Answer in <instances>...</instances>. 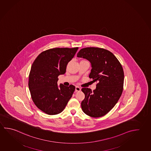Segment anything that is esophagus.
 <instances>
[{
	"label": "esophagus",
	"instance_id": "34e87169",
	"mask_svg": "<svg viewBox=\"0 0 151 151\" xmlns=\"http://www.w3.org/2000/svg\"><path fill=\"white\" fill-rule=\"evenodd\" d=\"M81 90V88L80 87H78V86H76V87H75V92H76L80 91Z\"/></svg>",
	"mask_w": 151,
	"mask_h": 151
}]
</instances>
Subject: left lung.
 I'll use <instances>...</instances> for the list:
<instances>
[{
    "instance_id": "left-lung-1",
    "label": "left lung",
    "mask_w": 151,
    "mask_h": 151,
    "mask_svg": "<svg viewBox=\"0 0 151 151\" xmlns=\"http://www.w3.org/2000/svg\"><path fill=\"white\" fill-rule=\"evenodd\" d=\"M77 57L90 61L92 69L89 77L98 82L93 91L82 88L85 94L82 110L92 117L103 116L114 108L122 95L124 81L122 65L113 53L103 48H83Z\"/></svg>"
}]
</instances>
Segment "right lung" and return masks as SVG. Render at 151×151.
<instances>
[{"instance_id": "obj_1", "label": "right lung", "mask_w": 151, "mask_h": 151, "mask_svg": "<svg viewBox=\"0 0 151 151\" xmlns=\"http://www.w3.org/2000/svg\"><path fill=\"white\" fill-rule=\"evenodd\" d=\"M78 48H56L43 51L32 64L29 87L35 106L45 114L55 115L64 110L74 92L73 85H58V77L66 73L67 65Z\"/></svg>"}]
</instances>
